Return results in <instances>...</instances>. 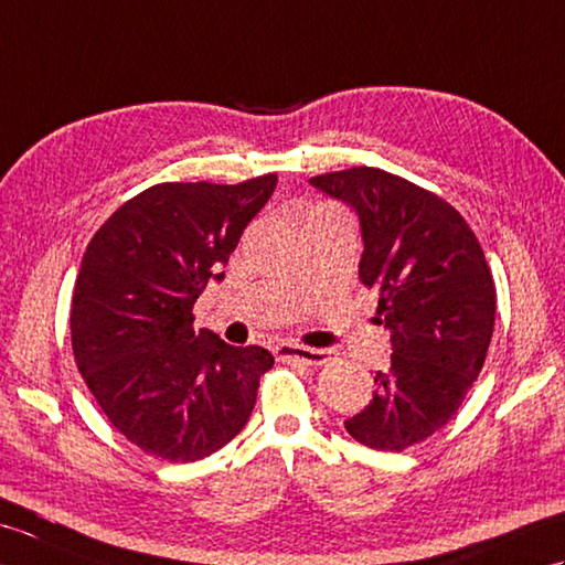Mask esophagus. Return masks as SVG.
I'll return each instance as SVG.
<instances>
[{"label":"esophagus","mask_w":565,"mask_h":565,"mask_svg":"<svg viewBox=\"0 0 565 565\" xmlns=\"http://www.w3.org/2000/svg\"><path fill=\"white\" fill-rule=\"evenodd\" d=\"M278 353L280 360H287V362H302V365H309V367H319L323 365V362H329L331 353H326V350H317V348H305V345H290V343H282L278 345Z\"/></svg>","instance_id":"obj_1"}]
</instances>
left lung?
Segmentation results:
<instances>
[{"label": "left lung", "instance_id": "1", "mask_svg": "<svg viewBox=\"0 0 565 565\" xmlns=\"http://www.w3.org/2000/svg\"><path fill=\"white\" fill-rule=\"evenodd\" d=\"M353 205L365 250L360 280L377 290L392 365L345 430L360 445L404 452L455 418L486 362L495 282L469 222L433 191L374 167L309 179Z\"/></svg>", "mask_w": 565, "mask_h": 565}]
</instances>
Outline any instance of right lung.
Wrapping results in <instances>:
<instances>
[{
    "instance_id": "obj_1",
    "label": "right lung",
    "mask_w": 565,
    "mask_h": 565,
    "mask_svg": "<svg viewBox=\"0 0 565 565\" xmlns=\"http://www.w3.org/2000/svg\"><path fill=\"white\" fill-rule=\"evenodd\" d=\"M278 177L157 183L92 236L70 329L82 377L113 428L142 452L185 463L234 440L275 358L193 326V305L224 266Z\"/></svg>"
}]
</instances>
